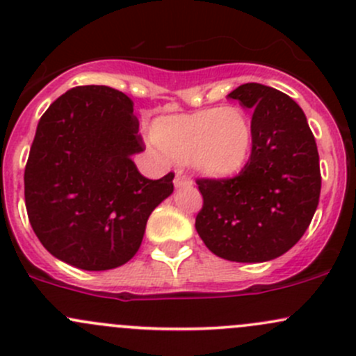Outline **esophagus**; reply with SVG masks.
Masks as SVG:
<instances>
[{
  "label": "esophagus",
  "mask_w": 356,
  "mask_h": 356,
  "mask_svg": "<svg viewBox=\"0 0 356 356\" xmlns=\"http://www.w3.org/2000/svg\"><path fill=\"white\" fill-rule=\"evenodd\" d=\"M192 185V178L186 173H183L181 170L177 171V177H175V186H188Z\"/></svg>",
  "instance_id": "1"
}]
</instances>
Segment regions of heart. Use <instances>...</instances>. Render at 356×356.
Instances as JSON below:
<instances>
[{
	"mask_svg": "<svg viewBox=\"0 0 356 356\" xmlns=\"http://www.w3.org/2000/svg\"><path fill=\"white\" fill-rule=\"evenodd\" d=\"M151 138L161 152L212 177L240 171L254 142V128L238 106L200 109L188 115L161 116L151 127Z\"/></svg>",
	"mask_w": 356,
	"mask_h": 356,
	"instance_id": "1",
	"label": "heart"
}]
</instances>
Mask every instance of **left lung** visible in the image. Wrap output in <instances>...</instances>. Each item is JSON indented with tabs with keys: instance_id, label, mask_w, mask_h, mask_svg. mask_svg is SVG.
<instances>
[{
	"instance_id": "8db88e82",
	"label": "left lung",
	"mask_w": 356,
	"mask_h": 356,
	"mask_svg": "<svg viewBox=\"0 0 356 356\" xmlns=\"http://www.w3.org/2000/svg\"><path fill=\"white\" fill-rule=\"evenodd\" d=\"M254 109V142L233 178H199L195 229L205 247L233 262H266L288 252L312 221L321 197L317 144L302 108L262 83L228 94Z\"/></svg>"
}]
</instances>
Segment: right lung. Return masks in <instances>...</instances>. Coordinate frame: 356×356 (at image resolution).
<instances>
[{
    "instance_id": "right-lung-1",
    "label": "right lung",
    "mask_w": 356,
    "mask_h": 356,
    "mask_svg": "<svg viewBox=\"0 0 356 356\" xmlns=\"http://www.w3.org/2000/svg\"><path fill=\"white\" fill-rule=\"evenodd\" d=\"M142 149L134 102L111 87H73L46 109L24 181L29 221L51 255L108 270L137 254L175 178L142 177L131 161Z\"/></svg>"
}]
</instances>
